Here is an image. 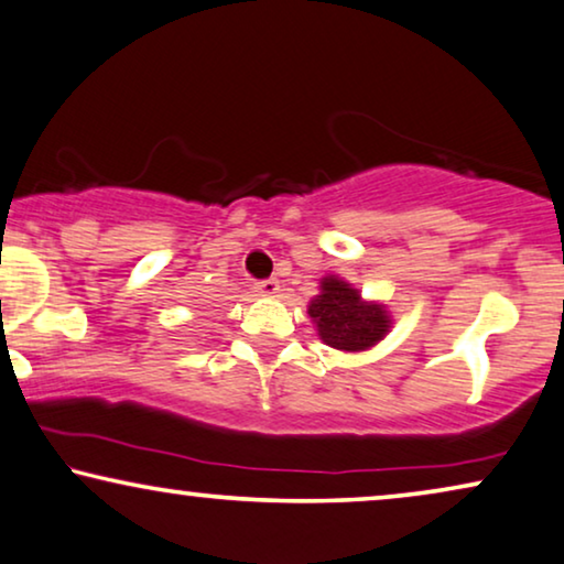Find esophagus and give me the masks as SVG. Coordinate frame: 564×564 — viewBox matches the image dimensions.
<instances>
[{
	"label": "esophagus",
	"instance_id": "34e87169",
	"mask_svg": "<svg viewBox=\"0 0 564 564\" xmlns=\"http://www.w3.org/2000/svg\"><path fill=\"white\" fill-rule=\"evenodd\" d=\"M257 292H259V295H264V297H274L276 292H280V282H276V280H261V282H257Z\"/></svg>",
	"mask_w": 564,
	"mask_h": 564
}]
</instances>
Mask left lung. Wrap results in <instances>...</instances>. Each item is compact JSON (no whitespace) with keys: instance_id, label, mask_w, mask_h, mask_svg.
<instances>
[{"instance_id":"obj_1","label":"left lung","mask_w":564,"mask_h":564,"mask_svg":"<svg viewBox=\"0 0 564 564\" xmlns=\"http://www.w3.org/2000/svg\"><path fill=\"white\" fill-rule=\"evenodd\" d=\"M307 315L318 328L321 341L338 351L372 349L392 326L384 305L361 300L359 290H354L349 282H344L336 274L323 276L321 295L311 300Z\"/></svg>"}]
</instances>
